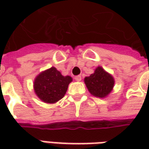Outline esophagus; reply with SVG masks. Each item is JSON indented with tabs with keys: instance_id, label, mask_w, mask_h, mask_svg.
Here are the masks:
<instances>
[{
	"instance_id": "obj_1",
	"label": "esophagus",
	"mask_w": 149,
	"mask_h": 149,
	"mask_svg": "<svg viewBox=\"0 0 149 149\" xmlns=\"http://www.w3.org/2000/svg\"><path fill=\"white\" fill-rule=\"evenodd\" d=\"M75 80H76L77 81H81V76H80V75L76 76V77H75Z\"/></svg>"
}]
</instances>
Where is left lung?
Listing matches in <instances>:
<instances>
[{"mask_svg":"<svg viewBox=\"0 0 149 149\" xmlns=\"http://www.w3.org/2000/svg\"><path fill=\"white\" fill-rule=\"evenodd\" d=\"M88 90L93 97L105 98L113 89L115 80L112 75L98 66L93 74L84 79Z\"/></svg>","mask_w":149,"mask_h":149,"instance_id":"left-lung-1","label":"left lung"}]
</instances>
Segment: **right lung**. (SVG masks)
I'll return each instance as SVG.
<instances>
[{
    "instance_id": "1",
    "label": "right lung",
    "mask_w": 149,
    "mask_h": 149,
    "mask_svg": "<svg viewBox=\"0 0 149 149\" xmlns=\"http://www.w3.org/2000/svg\"><path fill=\"white\" fill-rule=\"evenodd\" d=\"M72 81L70 76H63L55 67L37 75L33 82L35 94L47 104H54L65 97L68 84Z\"/></svg>"
}]
</instances>
